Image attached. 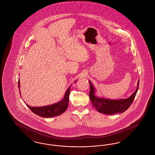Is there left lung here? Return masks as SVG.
I'll return each mask as SVG.
<instances>
[{
	"instance_id": "1",
	"label": "left lung",
	"mask_w": 155,
	"mask_h": 155,
	"mask_svg": "<svg viewBox=\"0 0 155 155\" xmlns=\"http://www.w3.org/2000/svg\"><path fill=\"white\" fill-rule=\"evenodd\" d=\"M139 82L140 80L138 82L137 88L128 98L125 99L112 100L104 98H99L95 96L94 95L95 89L91 82L89 81L90 84V91L89 95L91 102L92 103L94 107L99 113L110 115L118 113H123L127 110L133 103L138 89Z\"/></svg>"
}]
</instances>
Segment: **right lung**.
Segmentation results:
<instances>
[{"label": "right lung", "instance_id": "1", "mask_svg": "<svg viewBox=\"0 0 155 155\" xmlns=\"http://www.w3.org/2000/svg\"><path fill=\"white\" fill-rule=\"evenodd\" d=\"M20 81L18 80V88H20ZM71 86L67 90L66 92L64 95V98L58 103L53 104L52 105L42 106V107H31L29 105L27 104L28 107H29L30 110L32 111L34 113L36 114L38 116L42 117H52L58 116L62 113H63L66 110L68 107V103L69 101V95L70 91L71 89Z\"/></svg>", "mask_w": 155, "mask_h": 155}]
</instances>
